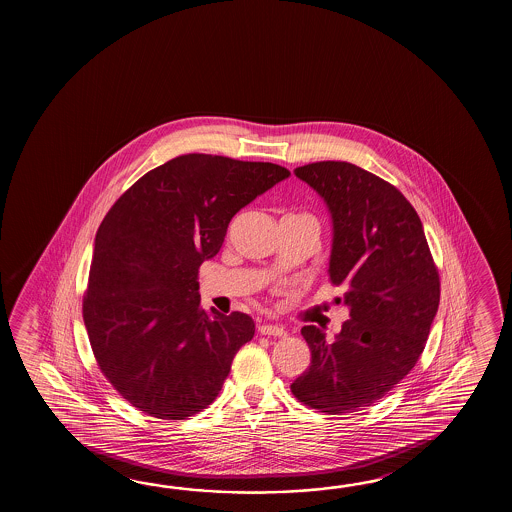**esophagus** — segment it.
Segmentation results:
<instances>
[{
	"instance_id": "esophagus-1",
	"label": "esophagus",
	"mask_w": 512,
	"mask_h": 512,
	"mask_svg": "<svg viewBox=\"0 0 512 512\" xmlns=\"http://www.w3.org/2000/svg\"><path fill=\"white\" fill-rule=\"evenodd\" d=\"M258 331L261 335H271V337H287L285 327L280 324H271V322H263L258 326Z\"/></svg>"
}]
</instances>
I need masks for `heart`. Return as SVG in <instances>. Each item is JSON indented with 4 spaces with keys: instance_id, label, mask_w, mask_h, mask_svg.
<instances>
[{
    "instance_id": "heart-1",
    "label": "heart",
    "mask_w": 512,
    "mask_h": 512,
    "mask_svg": "<svg viewBox=\"0 0 512 512\" xmlns=\"http://www.w3.org/2000/svg\"><path fill=\"white\" fill-rule=\"evenodd\" d=\"M296 216H302V218H311V219H315V218H313V216H311V214H296Z\"/></svg>"
}]
</instances>
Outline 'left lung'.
<instances>
[{
	"label": "left lung",
	"instance_id": "1",
	"mask_svg": "<svg viewBox=\"0 0 512 512\" xmlns=\"http://www.w3.org/2000/svg\"><path fill=\"white\" fill-rule=\"evenodd\" d=\"M294 174L331 214L329 280L346 287L349 320L333 342L302 327L311 366L291 392L324 414H349L382 399L421 357L439 307V272L415 208L388 181L344 161Z\"/></svg>",
	"mask_w": 512,
	"mask_h": 512
}]
</instances>
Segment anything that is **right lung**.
<instances>
[{"label": "right lung", "mask_w": 512, "mask_h": 512, "mask_svg": "<svg viewBox=\"0 0 512 512\" xmlns=\"http://www.w3.org/2000/svg\"><path fill=\"white\" fill-rule=\"evenodd\" d=\"M291 172L221 155H179L142 175L98 227L84 324L98 368L135 408L186 419L212 403L238 349L245 313L201 307L197 272L230 219Z\"/></svg>", "instance_id": "right-lung-1"}]
</instances>
